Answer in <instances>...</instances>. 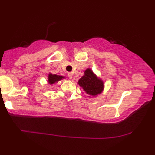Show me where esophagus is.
I'll use <instances>...</instances> for the list:
<instances>
[{"instance_id": "obj_1", "label": "esophagus", "mask_w": 155, "mask_h": 155, "mask_svg": "<svg viewBox=\"0 0 155 155\" xmlns=\"http://www.w3.org/2000/svg\"><path fill=\"white\" fill-rule=\"evenodd\" d=\"M68 77H69L70 79H72V72H68Z\"/></svg>"}]
</instances>
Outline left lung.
Returning a JSON list of instances; mask_svg holds the SVG:
<instances>
[{"label":"left lung","mask_w":155,"mask_h":155,"mask_svg":"<svg viewBox=\"0 0 155 155\" xmlns=\"http://www.w3.org/2000/svg\"><path fill=\"white\" fill-rule=\"evenodd\" d=\"M78 84L88 94L96 96L103 89V82L96 77L90 69L85 71V74L78 81Z\"/></svg>","instance_id":"8db88e82"}]
</instances>
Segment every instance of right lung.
I'll list each match as a JSON object with an SVG mask.
<instances>
[{"label": "right lung", "instance_id": "1", "mask_svg": "<svg viewBox=\"0 0 155 155\" xmlns=\"http://www.w3.org/2000/svg\"><path fill=\"white\" fill-rule=\"evenodd\" d=\"M63 78H64V77H61V76H58V75H55V74L52 75V74H49V75H48V82H49V83H51V84H53L54 83L57 82V81H59L61 79H62Z\"/></svg>", "mask_w": 155, "mask_h": 155}]
</instances>
